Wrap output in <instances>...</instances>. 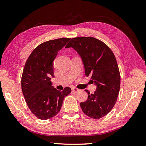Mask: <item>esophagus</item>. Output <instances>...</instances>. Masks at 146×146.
I'll return each instance as SVG.
<instances>
[{"label":"esophagus","mask_w":146,"mask_h":146,"mask_svg":"<svg viewBox=\"0 0 146 146\" xmlns=\"http://www.w3.org/2000/svg\"><path fill=\"white\" fill-rule=\"evenodd\" d=\"M79 91H80V90H79L78 89V88H75V87H74V88H72V91L74 92H78Z\"/></svg>","instance_id":"obj_1"}]
</instances>
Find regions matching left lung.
Returning <instances> with one entry per match:
<instances>
[{
    "mask_svg": "<svg viewBox=\"0 0 146 146\" xmlns=\"http://www.w3.org/2000/svg\"><path fill=\"white\" fill-rule=\"evenodd\" d=\"M72 47L82 57L85 74L94 83V94L85 90L88 99L80 103L83 112L98 119L109 113L115 105L120 90L121 76L116 57L105 43L95 38H73L65 47Z\"/></svg>",
    "mask_w": 146,
    "mask_h": 146,
    "instance_id": "1",
    "label": "left lung"
}]
</instances>
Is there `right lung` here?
I'll list each match as a JSON object with an SVG mask.
<instances>
[{
    "mask_svg": "<svg viewBox=\"0 0 146 146\" xmlns=\"http://www.w3.org/2000/svg\"><path fill=\"white\" fill-rule=\"evenodd\" d=\"M70 38H61L42 42L31 53L21 78L22 91L29 108L39 119L46 120L60 111L64 98L71 92L69 87L61 91L52 86L54 60Z\"/></svg>",
    "mask_w": 146,
    "mask_h": 146,
    "instance_id": "add662e5",
    "label": "right lung"
}]
</instances>
